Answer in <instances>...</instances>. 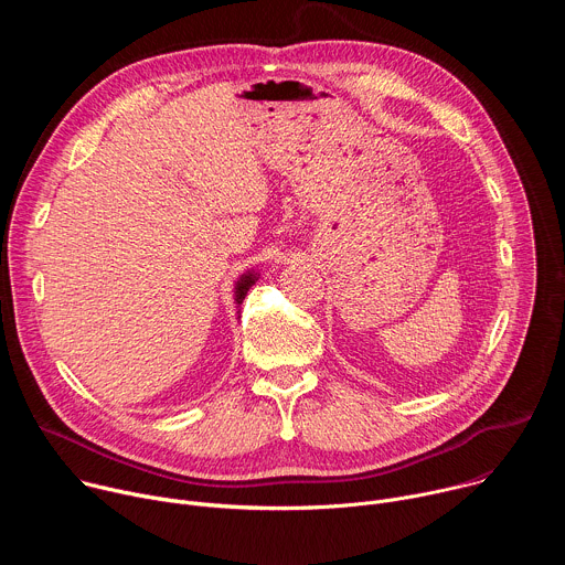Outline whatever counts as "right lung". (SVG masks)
Segmentation results:
<instances>
[{"mask_svg": "<svg viewBox=\"0 0 565 565\" xmlns=\"http://www.w3.org/2000/svg\"><path fill=\"white\" fill-rule=\"evenodd\" d=\"M257 279H259V275H257L255 270H248L246 275L238 277V281H236V286H234V301H236V303L244 301L246 292L250 290V286H253Z\"/></svg>", "mask_w": 565, "mask_h": 565, "instance_id": "obj_1", "label": "right lung"}]
</instances>
